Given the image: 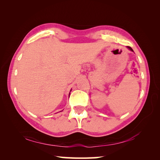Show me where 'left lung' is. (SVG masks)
<instances>
[{
  "label": "left lung",
  "instance_id": "8db88e82",
  "mask_svg": "<svg viewBox=\"0 0 160 160\" xmlns=\"http://www.w3.org/2000/svg\"><path fill=\"white\" fill-rule=\"evenodd\" d=\"M127 48L129 49V50H131V52H133V50H132V48H131V47H127Z\"/></svg>",
  "mask_w": 160,
  "mask_h": 160
}]
</instances>
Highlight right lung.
<instances>
[{
	"mask_svg": "<svg viewBox=\"0 0 160 160\" xmlns=\"http://www.w3.org/2000/svg\"><path fill=\"white\" fill-rule=\"evenodd\" d=\"M69 95H70V93H69Z\"/></svg>",
	"mask_w": 160,
	"mask_h": 160,
	"instance_id": "right-lung-1",
	"label": "right lung"
}]
</instances>
